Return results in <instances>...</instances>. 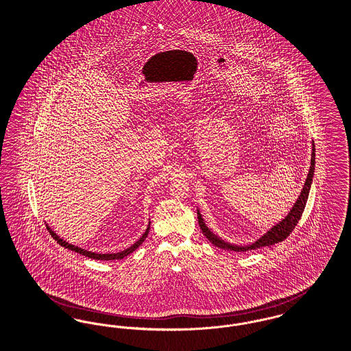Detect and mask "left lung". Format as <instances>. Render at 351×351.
Segmentation results:
<instances>
[{"instance_id":"8db88e82","label":"left lung","mask_w":351,"mask_h":351,"mask_svg":"<svg viewBox=\"0 0 351 351\" xmlns=\"http://www.w3.org/2000/svg\"><path fill=\"white\" fill-rule=\"evenodd\" d=\"M314 165H315V148L313 145V149H311V160H310V169L308 173V178L305 180L304 188L301 191V195L298 196L295 204L290 209L288 216L280 221L278 224H276L274 227L268 230L263 237H260L256 243L250 244V245H232L229 243H226L224 240H221L220 237H217L216 234H213V232H210L206 223L203 221V217L200 215V212L197 210V219H199V226L203 232V234L206 236V239L215 245V247H221L226 250H230V252H247L252 249H258V247H269V245H274L277 243L284 241L289 234L293 232V229L297 226V223L300 221L304 209L306 206L308 197H309L310 186H311V182H313V175H314Z\"/></svg>"}]
</instances>
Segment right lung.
Returning a JSON list of instances; mask_svg holds the SVG:
<instances>
[{
  "mask_svg": "<svg viewBox=\"0 0 351 351\" xmlns=\"http://www.w3.org/2000/svg\"><path fill=\"white\" fill-rule=\"evenodd\" d=\"M47 230L50 232V234H51V237L61 245V247H67V249H70V250H73V252H77V253H80V254H83V256H86V257H88V258H94V260H106V261H108V260H121V258H123L125 256H128L130 253H132L136 247H141L142 245V243L145 241V237L148 236V230H149V224H148V227L145 229V233H143V236L134 244V245H131L130 247H127V249H124L122 252H119V253H107V254H101V253H93V252H88V250H84L82 247H74V245H71V244H69V243H66V241H63L62 239H60V236H57L50 228L47 227Z\"/></svg>",
  "mask_w": 351,
  "mask_h": 351,
  "instance_id": "add662e5",
  "label": "right lung"
}]
</instances>
